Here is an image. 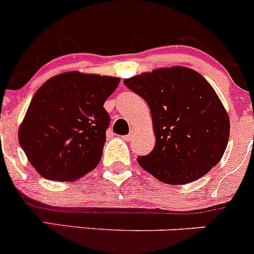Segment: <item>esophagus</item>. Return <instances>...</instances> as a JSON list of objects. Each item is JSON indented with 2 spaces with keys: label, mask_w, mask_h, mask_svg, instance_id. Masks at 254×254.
<instances>
[{
  "label": "esophagus",
  "mask_w": 254,
  "mask_h": 254,
  "mask_svg": "<svg viewBox=\"0 0 254 254\" xmlns=\"http://www.w3.org/2000/svg\"><path fill=\"white\" fill-rule=\"evenodd\" d=\"M134 135H135V129H131V130H130L129 134H127V136H125V140H130L132 136H134Z\"/></svg>",
  "instance_id": "esophagus-1"
}]
</instances>
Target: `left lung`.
Segmentation results:
<instances>
[{"mask_svg":"<svg viewBox=\"0 0 254 254\" xmlns=\"http://www.w3.org/2000/svg\"><path fill=\"white\" fill-rule=\"evenodd\" d=\"M145 99L152 117L156 145L137 157L145 171L173 186L205 176L226 150L230 118L211 84L184 66L157 68L124 79Z\"/></svg>","mask_w":254,"mask_h":254,"instance_id":"left-lung-1","label":"left lung"}]
</instances>
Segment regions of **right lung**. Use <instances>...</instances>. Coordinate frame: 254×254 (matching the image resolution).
<instances>
[{"label": "right lung", "instance_id": "add662e5", "mask_svg": "<svg viewBox=\"0 0 254 254\" xmlns=\"http://www.w3.org/2000/svg\"><path fill=\"white\" fill-rule=\"evenodd\" d=\"M119 82L70 71L48 79L35 92L18 141L40 176L72 182L97 167L111 123L104 102Z\"/></svg>", "mask_w": 254, "mask_h": 254}]
</instances>
